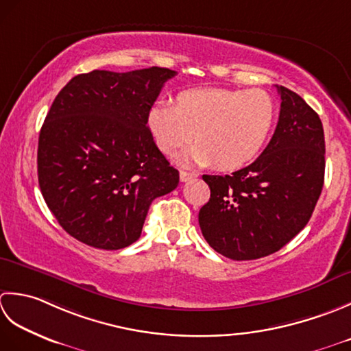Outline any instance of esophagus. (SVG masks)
I'll return each mask as SVG.
<instances>
[{"instance_id": "1", "label": "esophagus", "mask_w": 351, "mask_h": 351, "mask_svg": "<svg viewBox=\"0 0 351 351\" xmlns=\"http://www.w3.org/2000/svg\"><path fill=\"white\" fill-rule=\"evenodd\" d=\"M194 177H197V174L188 173V171H180V180L182 182H189L191 178H194Z\"/></svg>"}]
</instances>
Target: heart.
<instances>
[{"label":"heart","mask_w":351,"mask_h":351,"mask_svg":"<svg viewBox=\"0 0 351 351\" xmlns=\"http://www.w3.org/2000/svg\"><path fill=\"white\" fill-rule=\"evenodd\" d=\"M277 119L273 97L262 89H188L176 106L157 101L147 124L160 152L174 156L192 139L184 159L199 167L234 171L252 163L267 147Z\"/></svg>","instance_id":"heart-1"}]
</instances>
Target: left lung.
Listing matches in <instances>:
<instances>
[{
  "label": "left lung",
  "instance_id": "8db88e82",
  "mask_svg": "<svg viewBox=\"0 0 351 351\" xmlns=\"http://www.w3.org/2000/svg\"><path fill=\"white\" fill-rule=\"evenodd\" d=\"M276 132L262 154L232 176H203L210 198L198 213L209 245L233 261L278 252L303 230L324 184V130L318 113L283 86Z\"/></svg>",
  "mask_w": 351,
  "mask_h": 351
}]
</instances>
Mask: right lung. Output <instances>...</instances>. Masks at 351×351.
Listing matches in <instances>:
<instances>
[{"instance_id": "1", "label": "right lung", "mask_w": 351, "mask_h": 351, "mask_svg": "<svg viewBox=\"0 0 351 351\" xmlns=\"http://www.w3.org/2000/svg\"><path fill=\"white\" fill-rule=\"evenodd\" d=\"M168 68L71 78L40 128L38 178L56 219L77 241L119 250L139 239L149 204L178 184L147 127Z\"/></svg>"}]
</instances>
